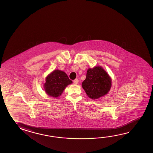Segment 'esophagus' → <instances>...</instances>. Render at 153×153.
I'll use <instances>...</instances> for the list:
<instances>
[{
	"label": "esophagus",
	"mask_w": 153,
	"mask_h": 153,
	"mask_svg": "<svg viewBox=\"0 0 153 153\" xmlns=\"http://www.w3.org/2000/svg\"><path fill=\"white\" fill-rule=\"evenodd\" d=\"M74 84H77L78 83V79L77 78H76L75 80H74Z\"/></svg>",
	"instance_id": "obj_1"
}]
</instances>
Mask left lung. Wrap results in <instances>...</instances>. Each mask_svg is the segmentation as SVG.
<instances>
[{
	"label": "left lung",
	"mask_w": 153,
	"mask_h": 153,
	"mask_svg": "<svg viewBox=\"0 0 153 153\" xmlns=\"http://www.w3.org/2000/svg\"><path fill=\"white\" fill-rule=\"evenodd\" d=\"M88 96L97 99L104 96L111 87V79L101 66L88 70L86 78L82 84Z\"/></svg>",
	"instance_id": "obj_1"
}]
</instances>
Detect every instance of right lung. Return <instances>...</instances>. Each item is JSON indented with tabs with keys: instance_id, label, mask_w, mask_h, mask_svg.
Segmentation results:
<instances>
[{
	"instance_id": "add662e5",
	"label": "right lung",
	"mask_w": 153,
	"mask_h": 153,
	"mask_svg": "<svg viewBox=\"0 0 153 153\" xmlns=\"http://www.w3.org/2000/svg\"><path fill=\"white\" fill-rule=\"evenodd\" d=\"M71 83V80L64 72L56 70L46 77L44 88L48 95L56 97L60 96L66 86Z\"/></svg>"
}]
</instances>
